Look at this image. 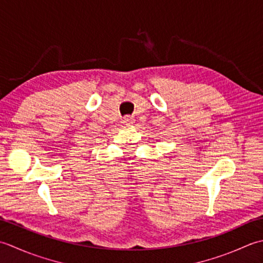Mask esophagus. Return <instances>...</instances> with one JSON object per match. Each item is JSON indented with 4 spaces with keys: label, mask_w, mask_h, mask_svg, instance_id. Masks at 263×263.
<instances>
[{
    "label": "esophagus",
    "mask_w": 263,
    "mask_h": 263,
    "mask_svg": "<svg viewBox=\"0 0 263 263\" xmlns=\"http://www.w3.org/2000/svg\"><path fill=\"white\" fill-rule=\"evenodd\" d=\"M122 121H124L125 125H130V124H133V122H134V119H133L132 117L127 116V117L124 118V120H122Z\"/></svg>",
    "instance_id": "1"
}]
</instances>
